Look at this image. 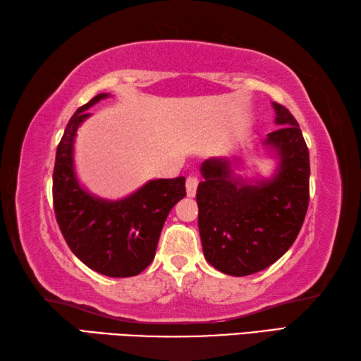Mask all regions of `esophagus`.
Returning a JSON list of instances; mask_svg holds the SVG:
<instances>
[{
  "instance_id": "esophagus-1",
  "label": "esophagus",
  "mask_w": 361,
  "mask_h": 361,
  "mask_svg": "<svg viewBox=\"0 0 361 361\" xmlns=\"http://www.w3.org/2000/svg\"><path fill=\"white\" fill-rule=\"evenodd\" d=\"M197 185H199V178L195 175H189L186 178V192L188 197H194L195 191H197Z\"/></svg>"
}]
</instances>
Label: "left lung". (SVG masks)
I'll return each mask as SVG.
<instances>
[{"label":"left lung","mask_w":361,"mask_h":361,"mask_svg":"<svg viewBox=\"0 0 361 361\" xmlns=\"http://www.w3.org/2000/svg\"><path fill=\"white\" fill-rule=\"evenodd\" d=\"M276 130L264 145L278 158L271 178L255 183L233 173L227 158L202 162L199 232L209 265L231 276L265 270L283 257L303 226L310 203V152L297 120L273 102Z\"/></svg>","instance_id":"1"}]
</instances>
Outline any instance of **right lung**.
Here are the masks:
<instances>
[{"label":"right lung","mask_w":361,"mask_h":361,"mask_svg":"<svg viewBox=\"0 0 361 361\" xmlns=\"http://www.w3.org/2000/svg\"><path fill=\"white\" fill-rule=\"evenodd\" d=\"M107 93L94 96L71 116L58 143L54 169L56 222L71 251L91 270L110 278H129L152 264L164 222L186 195L185 176L152 180L121 200L91 195L74 170V140L87 110Z\"/></svg>","instance_id":"obj_1"}]
</instances>
